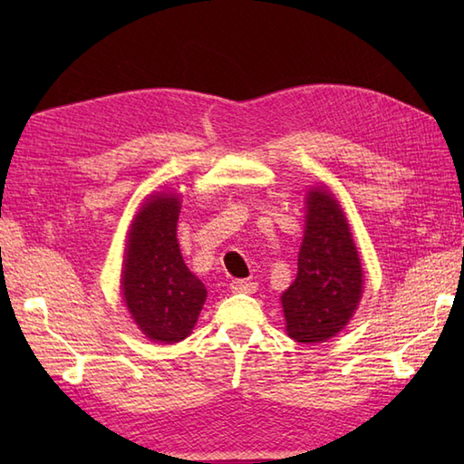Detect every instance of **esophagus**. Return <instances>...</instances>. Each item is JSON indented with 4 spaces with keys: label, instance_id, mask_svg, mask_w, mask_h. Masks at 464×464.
Wrapping results in <instances>:
<instances>
[{
    "label": "esophagus",
    "instance_id": "34e87169",
    "mask_svg": "<svg viewBox=\"0 0 464 464\" xmlns=\"http://www.w3.org/2000/svg\"><path fill=\"white\" fill-rule=\"evenodd\" d=\"M231 289H233V293H247V295H251V293H255V289H257V283L237 279V281L231 283Z\"/></svg>",
    "mask_w": 464,
    "mask_h": 464
}]
</instances>
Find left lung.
Returning <instances> with one entry per match:
<instances>
[{
  "label": "left lung",
  "instance_id": "obj_1",
  "mask_svg": "<svg viewBox=\"0 0 464 464\" xmlns=\"http://www.w3.org/2000/svg\"><path fill=\"white\" fill-rule=\"evenodd\" d=\"M307 225L299 251L297 279L283 293L289 337L321 343L334 337L357 309L362 269L347 217L324 189L307 195Z\"/></svg>",
  "mask_w": 464,
  "mask_h": 464
}]
</instances>
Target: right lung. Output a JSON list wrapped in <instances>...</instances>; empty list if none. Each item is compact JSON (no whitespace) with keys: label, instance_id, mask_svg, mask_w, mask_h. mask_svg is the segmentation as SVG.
I'll return each instance as SVG.
<instances>
[{"label":"right lung","instance_id":"1","mask_svg":"<svg viewBox=\"0 0 464 464\" xmlns=\"http://www.w3.org/2000/svg\"><path fill=\"white\" fill-rule=\"evenodd\" d=\"M179 199L151 197L131 225L125 249L123 297L147 337L179 343L195 327L207 297L205 285L187 269L177 243Z\"/></svg>","mask_w":464,"mask_h":464}]
</instances>
